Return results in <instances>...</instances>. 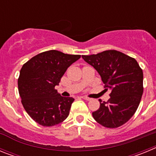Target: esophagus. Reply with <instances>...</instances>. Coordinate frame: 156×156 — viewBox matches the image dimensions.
<instances>
[{
    "label": "esophagus",
    "instance_id": "1",
    "mask_svg": "<svg viewBox=\"0 0 156 156\" xmlns=\"http://www.w3.org/2000/svg\"><path fill=\"white\" fill-rule=\"evenodd\" d=\"M81 98H82L83 99H84V100H87V101H90V98L86 97V96H83V97H81Z\"/></svg>",
    "mask_w": 156,
    "mask_h": 156
}]
</instances>
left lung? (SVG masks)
<instances>
[{"label": "left lung", "mask_w": 156, "mask_h": 156, "mask_svg": "<svg viewBox=\"0 0 156 156\" xmlns=\"http://www.w3.org/2000/svg\"><path fill=\"white\" fill-rule=\"evenodd\" d=\"M97 70L105 90H110L108 101L92 112L94 119L105 127L116 128L126 123L137 111L143 94V72L133 58L115 50L82 55Z\"/></svg>", "instance_id": "8db88e82"}]
</instances>
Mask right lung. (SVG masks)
<instances>
[{
  "label": "right lung",
  "instance_id": "right-lung-1",
  "mask_svg": "<svg viewBox=\"0 0 156 156\" xmlns=\"http://www.w3.org/2000/svg\"><path fill=\"white\" fill-rule=\"evenodd\" d=\"M79 58V55L51 50L38 54L22 67L18 79L22 104L29 115L41 126H55L68 117L74 98L61 96L55 87Z\"/></svg>",
  "mask_w": 156,
  "mask_h": 156
}]
</instances>
